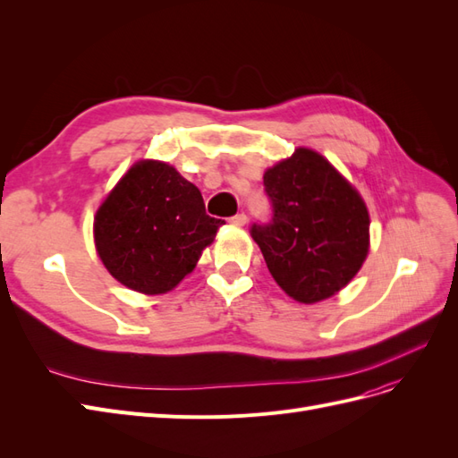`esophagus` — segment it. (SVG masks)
Wrapping results in <instances>:
<instances>
[{"mask_svg":"<svg viewBox=\"0 0 458 458\" xmlns=\"http://www.w3.org/2000/svg\"><path fill=\"white\" fill-rule=\"evenodd\" d=\"M246 221H248V217H246V214H234L233 217H229V224H233V225H239V227H242V225H246Z\"/></svg>","mask_w":458,"mask_h":458,"instance_id":"1","label":"esophagus"}]
</instances>
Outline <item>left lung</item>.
Masks as SVG:
<instances>
[{
    "label": "left lung",
    "mask_w": 458,
    "mask_h": 458,
    "mask_svg": "<svg viewBox=\"0 0 458 458\" xmlns=\"http://www.w3.org/2000/svg\"><path fill=\"white\" fill-rule=\"evenodd\" d=\"M267 224L250 234L284 293L301 303L330 298L361 269L369 212L359 192L318 152L298 148L263 175Z\"/></svg>",
    "instance_id": "obj_1"
}]
</instances>
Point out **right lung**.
Instances as JSON below:
<instances>
[{"instance_id":"right-lung-1","label":"right lung","mask_w":458,"mask_h":458,"mask_svg":"<svg viewBox=\"0 0 458 458\" xmlns=\"http://www.w3.org/2000/svg\"><path fill=\"white\" fill-rule=\"evenodd\" d=\"M224 219L206 214L200 191L172 165L137 162L95 216V246L108 273L143 294L172 290Z\"/></svg>"}]
</instances>
